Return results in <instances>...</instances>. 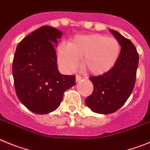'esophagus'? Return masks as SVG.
Wrapping results in <instances>:
<instances>
[{"instance_id": "34e87169", "label": "esophagus", "mask_w": 150, "mask_h": 150, "mask_svg": "<svg viewBox=\"0 0 150 150\" xmlns=\"http://www.w3.org/2000/svg\"><path fill=\"white\" fill-rule=\"evenodd\" d=\"M82 79V76H81V75H76V78H75V80H76V82L78 81H80Z\"/></svg>"}]
</instances>
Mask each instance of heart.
I'll list each match as a JSON object with an SVG mask.
<instances>
[{
    "instance_id": "b5f03b06",
    "label": "heart",
    "mask_w": 150,
    "mask_h": 150,
    "mask_svg": "<svg viewBox=\"0 0 150 150\" xmlns=\"http://www.w3.org/2000/svg\"><path fill=\"white\" fill-rule=\"evenodd\" d=\"M120 49V44L114 38L102 34L78 36L69 45H60L58 60L63 67L72 71L79 65V58H83L85 69L100 75L114 65Z\"/></svg>"
}]
</instances>
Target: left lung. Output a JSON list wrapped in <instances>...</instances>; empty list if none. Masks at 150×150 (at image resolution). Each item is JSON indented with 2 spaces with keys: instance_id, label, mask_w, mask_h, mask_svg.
<instances>
[{
  "instance_id": "obj_1",
  "label": "left lung",
  "mask_w": 150,
  "mask_h": 150,
  "mask_svg": "<svg viewBox=\"0 0 150 150\" xmlns=\"http://www.w3.org/2000/svg\"><path fill=\"white\" fill-rule=\"evenodd\" d=\"M110 31L120 44V54L113 68L102 75L89 78L93 91L85 99L93 111L102 114L117 111L127 101L135 84L139 62L133 43L114 30Z\"/></svg>"
}]
</instances>
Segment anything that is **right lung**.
<instances>
[{
  "label": "right lung",
  "mask_w": 150,
  "mask_h": 150,
  "mask_svg": "<svg viewBox=\"0 0 150 150\" xmlns=\"http://www.w3.org/2000/svg\"><path fill=\"white\" fill-rule=\"evenodd\" d=\"M62 33L42 26L23 39L13 61L15 90L20 102L39 114H48L60 105L64 92L75 83V75H64L57 65L54 45Z\"/></svg>",
  "instance_id": "right-lung-1"
}]
</instances>
